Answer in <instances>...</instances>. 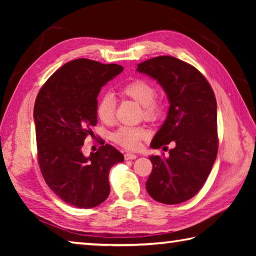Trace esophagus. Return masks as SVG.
<instances>
[{"label": "esophagus", "instance_id": "1", "mask_svg": "<svg viewBox=\"0 0 256 256\" xmlns=\"http://www.w3.org/2000/svg\"><path fill=\"white\" fill-rule=\"evenodd\" d=\"M124 158H125V160H134V159L138 158V156L134 154H125Z\"/></svg>", "mask_w": 256, "mask_h": 256}]
</instances>
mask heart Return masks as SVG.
I'll return each mask as SVG.
<instances>
[{"label":"heart","mask_w":256,"mask_h":256,"mask_svg":"<svg viewBox=\"0 0 256 256\" xmlns=\"http://www.w3.org/2000/svg\"><path fill=\"white\" fill-rule=\"evenodd\" d=\"M120 94L128 97L142 106V114L148 120H156L162 114L164 104L154 98L156 89L151 82L136 79L122 86ZM98 118L110 124L115 116V100L112 94H105L99 98L96 107ZM148 136V131L141 126H122L112 134V140L128 150H136L141 146V141Z\"/></svg>","instance_id":"1"}]
</instances>
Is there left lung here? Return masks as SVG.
<instances>
[{
  "label": "left lung",
  "instance_id": "1",
  "mask_svg": "<svg viewBox=\"0 0 256 256\" xmlns=\"http://www.w3.org/2000/svg\"><path fill=\"white\" fill-rule=\"evenodd\" d=\"M136 71L157 81L170 102L150 146L158 149L175 142L170 157H149L152 172L146 188L156 201L178 204L200 190L218 154L214 94L196 68L172 56L144 60Z\"/></svg>",
  "mask_w": 256,
  "mask_h": 256
}]
</instances>
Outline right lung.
Wrapping results in <instances>:
<instances>
[{
  "label": "right lung",
  "mask_w": 256,
  "mask_h": 256,
  "mask_svg": "<svg viewBox=\"0 0 256 256\" xmlns=\"http://www.w3.org/2000/svg\"><path fill=\"white\" fill-rule=\"evenodd\" d=\"M123 71L118 64L78 58L58 68L42 86L34 107L38 162L47 185L80 209L100 204L110 196L108 174L124 156L110 144L89 157L82 154L97 124V97Z\"/></svg>",
  "instance_id": "right-lung-1"
}]
</instances>
